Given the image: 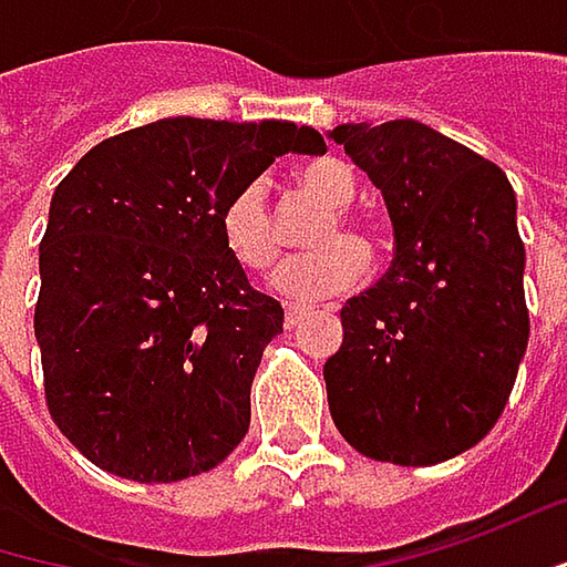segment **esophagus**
Segmentation results:
<instances>
[{"mask_svg": "<svg viewBox=\"0 0 567 567\" xmlns=\"http://www.w3.org/2000/svg\"><path fill=\"white\" fill-rule=\"evenodd\" d=\"M308 315H311V311H308L305 305H285V327H298Z\"/></svg>", "mask_w": 567, "mask_h": 567, "instance_id": "esophagus-1", "label": "esophagus"}]
</instances>
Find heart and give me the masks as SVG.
Here are the masks:
<instances>
[{
    "instance_id": "obj_1",
    "label": "heart",
    "mask_w": 567,
    "mask_h": 567,
    "mask_svg": "<svg viewBox=\"0 0 567 567\" xmlns=\"http://www.w3.org/2000/svg\"><path fill=\"white\" fill-rule=\"evenodd\" d=\"M301 185L315 195L317 202H323L333 212L315 230L311 244L320 250L288 259L276 272L272 288L285 298L311 301V298H323V295H337L359 279L365 256L359 247L349 244V237L352 236L357 244H365L369 234L350 215L355 183L340 159L327 156V159L308 163L301 169ZM217 227H220V240H224L227 252L247 272H269L282 259V234H279V224H276L272 205H269V185L262 179H250L247 185H240L224 202Z\"/></svg>"
}]
</instances>
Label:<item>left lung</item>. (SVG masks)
Listing matches in <instances>:
<instances>
[{
	"mask_svg": "<svg viewBox=\"0 0 567 567\" xmlns=\"http://www.w3.org/2000/svg\"><path fill=\"white\" fill-rule=\"evenodd\" d=\"M382 188L394 259L343 305L323 365L330 416L352 450L436 465L491 433L529 340L523 240L507 176L401 117L330 131Z\"/></svg>",
	"mask_w": 567,
	"mask_h": 567,
	"instance_id": "8db88e82",
	"label": "left lung"
}]
</instances>
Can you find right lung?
Masks as SVG:
<instances>
[{"mask_svg": "<svg viewBox=\"0 0 567 567\" xmlns=\"http://www.w3.org/2000/svg\"><path fill=\"white\" fill-rule=\"evenodd\" d=\"M288 151L327 144L291 121L166 117L102 141L56 185L34 337L48 411L92 465L183 482L247 436L285 311L227 252L217 217Z\"/></svg>", "mask_w": 567, "mask_h": 567, "instance_id": "add662e5", "label": "right lung"}]
</instances>
